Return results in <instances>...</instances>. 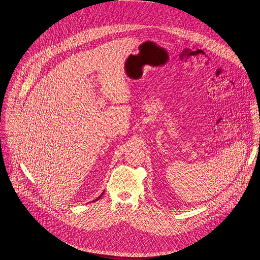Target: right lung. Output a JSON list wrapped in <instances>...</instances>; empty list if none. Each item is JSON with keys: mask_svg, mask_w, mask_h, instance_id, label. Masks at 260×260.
Instances as JSON below:
<instances>
[{"mask_svg": "<svg viewBox=\"0 0 260 260\" xmlns=\"http://www.w3.org/2000/svg\"><path fill=\"white\" fill-rule=\"evenodd\" d=\"M103 193H104V192H102V193H101V195H100V196H99V197H98V198H97V199H95V200H93V202H95V201H97V200H99V199H100V197H101V196H102V195H103Z\"/></svg>", "mask_w": 260, "mask_h": 260, "instance_id": "obj_1", "label": "right lung"}]
</instances>
